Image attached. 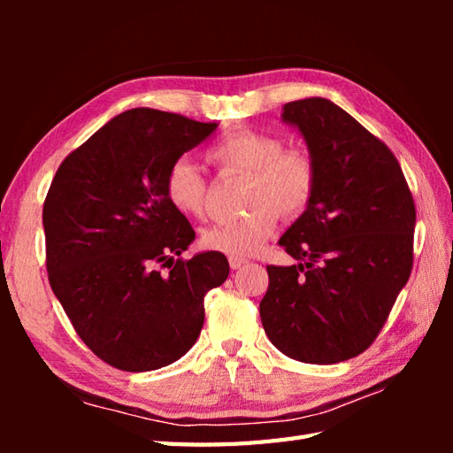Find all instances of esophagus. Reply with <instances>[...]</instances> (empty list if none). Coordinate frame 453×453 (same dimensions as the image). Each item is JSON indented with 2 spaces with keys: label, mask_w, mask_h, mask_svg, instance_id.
Masks as SVG:
<instances>
[{
  "label": "esophagus",
  "mask_w": 453,
  "mask_h": 453,
  "mask_svg": "<svg viewBox=\"0 0 453 453\" xmlns=\"http://www.w3.org/2000/svg\"><path fill=\"white\" fill-rule=\"evenodd\" d=\"M247 263H249V261H247L245 257H229V266H232L234 271H235V268H242V266L247 265Z\"/></svg>",
  "instance_id": "esophagus-1"
}]
</instances>
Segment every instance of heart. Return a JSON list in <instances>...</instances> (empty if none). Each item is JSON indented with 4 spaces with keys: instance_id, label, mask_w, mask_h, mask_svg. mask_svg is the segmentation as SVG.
<instances>
[{
    "instance_id": "1",
    "label": "heart",
    "mask_w": 453,
    "mask_h": 453,
    "mask_svg": "<svg viewBox=\"0 0 453 453\" xmlns=\"http://www.w3.org/2000/svg\"><path fill=\"white\" fill-rule=\"evenodd\" d=\"M210 159L224 169L249 173L245 214L218 221L202 232V245L232 257L251 255L278 224V210L297 216L310 204L315 190V165L302 150H284L280 138L239 128L210 150ZM167 200L187 216L204 214L206 179L188 157L173 161L165 177Z\"/></svg>"
}]
</instances>
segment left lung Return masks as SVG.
<instances>
[{
    "label": "left lung",
    "mask_w": 453,
    "mask_h": 453,
    "mask_svg": "<svg viewBox=\"0 0 453 453\" xmlns=\"http://www.w3.org/2000/svg\"><path fill=\"white\" fill-rule=\"evenodd\" d=\"M315 190L278 245L297 265L266 266L261 321L282 354L305 364L354 358L381 331L412 268L415 202L386 143L323 97L286 103Z\"/></svg>",
    "instance_id": "8db88e82"
}]
</instances>
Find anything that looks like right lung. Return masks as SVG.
<instances>
[{
  "mask_svg": "<svg viewBox=\"0 0 453 453\" xmlns=\"http://www.w3.org/2000/svg\"><path fill=\"white\" fill-rule=\"evenodd\" d=\"M216 128L130 109L56 171L42 210L48 280L81 341L114 368L150 372L185 356L204 296L229 274L219 251L175 261L196 235L165 195L173 161Z\"/></svg>",
  "mask_w": 453,
  "mask_h": 453,
  "instance_id": "obj_1",
  "label": "right lung"
}]
</instances>
